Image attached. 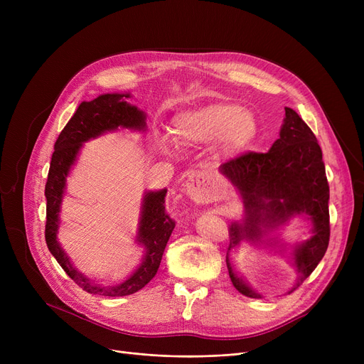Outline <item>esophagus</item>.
I'll return each mask as SVG.
<instances>
[{"label":"esophagus","mask_w":364,"mask_h":364,"mask_svg":"<svg viewBox=\"0 0 364 364\" xmlns=\"http://www.w3.org/2000/svg\"><path fill=\"white\" fill-rule=\"evenodd\" d=\"M205 181L206 180H205L202 172H193V174L188 177V180L186 183V188H187V193L195 200H206L208 199V195L203 190Z\"/></svg>","instance_id":"obj_1"}]
</instances>
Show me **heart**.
Instances as JSON below:
<instances>
[{
    "instance_id": "heart-1",
    "label": "heart",
    "mask_w": 364,
    "mask_h": 364,
    "mask_svg": "<svg viewBox=\"0 0 364 364\" xmlns=\"http://www.w3.org/2000/svg\"><path fill=\"white\" fill-rule=\"evenodd\" d=\"M171 132L180 146L196 147L213 140L223 153H237L250 147L258 134L254 112L235 103H208L180 112L172 119ZM166 143V137H161Z\"/></svg>"
}]
</instances>
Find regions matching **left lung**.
Returning a JSON list of instances; mask_svg holds the SVG:
<instances>
[{"label":"left lung","instance_id":"8db88e82","mask_svg":"<svg viewBox=\"0 0 364 364\" xmlns=\"http://www.w3.org/2000/svg\"><path fill=\"white\" fill-rule=\"evenodd\" d=\"M284 112L280 137L269 151H246L220 166L245 205V220L228 227V276L235 288L250 298H259V294L233 270L228 259V251L242 240L261 242L267 233L296 215L313 223V236L295 246L292 254L298 277L289 294L314 272L329 245V184L321 149L299 114L291 107H284Z\"/></svg>","mask_w":364,"mask_h":364}]
</instances>
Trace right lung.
<instances>
[{
    "mask_svg": "<svg viewBox=\"0 0 364 364\" xmlns=\"http://www.w3.org/2000/svg\"><path fill=\"white\" fill-rule=\"evenodd\" d=\"M124 97L128 99L129 94H102L97 99L80 105L54 143V153L46 184V242L51 255L80 288L88 294L103 296H125L143 289L158 273L165 246L176 227V221L166 214L165 209L166 188L159 190V192H147L143 198L137 235V242L144 246V257L136 272L127 280L112 286H100L76 270L57 242V230H59L60 221L59 213L66 187V177L78 156L82 143L102 136L106 131L118 128H146L144 112L127 103Z\"/></svg>",
    "mask_w": 364,
    "mask_h": 364,
    "instance_id": "1",
    "label": "right lung"
}]
</instances>
